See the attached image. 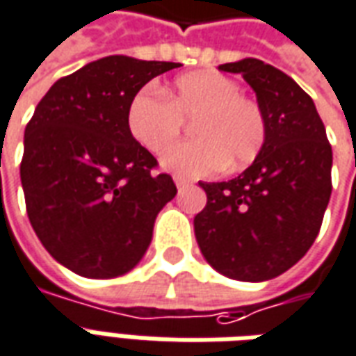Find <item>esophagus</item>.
<instances>
[{"mask_svg":"<svg viewBox=\"0 0 356 356\" xmlns=\"http://www.w3.org/2000/svg\"><path fill=\"white\" fill-rule=\"evenodd\" d=\"M175 185H177V188H183V186L188 185V181H185L183 177H175Z\"/></svg>","mask_w":356,"mask_h":356,"instance_id":"obj_1","label":"esophagus"}]
</instances>
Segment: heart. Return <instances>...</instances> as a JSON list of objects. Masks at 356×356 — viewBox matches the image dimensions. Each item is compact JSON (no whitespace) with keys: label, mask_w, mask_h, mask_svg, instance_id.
Masks as SVG:
<instances>
[{"label":"heart","mask_w":356,"mask_h":356,"mask_svg":"<svg viewBox=\"0 0 356 356\" xmlns=\"http://www.w3.org/2000/svg\"><path fill=\"white\" fill-rule=\"evenodd\" d=\"M237 81L213 71L181 74L165 94L143 88L127 109V127L136 143L161 154L195 119V141L163 154L161 165L183 177H204L218 170L237 171L260 154L266 119L254 100L238 94Z\"/></svg>","instance_id":"obj_1"}]
</instances>
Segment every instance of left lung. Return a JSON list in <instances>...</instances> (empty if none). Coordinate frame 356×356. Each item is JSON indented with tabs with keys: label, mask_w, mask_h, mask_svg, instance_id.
Wrapping results in <instances>:
<instances>
[{
	"label": "left lung",
	"mask_w": 356,
	"mask_h": 356,
	"mask_svg": "<svg viewBox=\"0 0 356 356\" xmlns=\"http://www.w3.org/2000/svg\"><path fill=\"white\" fill-rule=\"evenodd\" d=\"M243 74L266 119V140L238 177L198 183L206 206L195 235L213 270L238 282H266L295 266L314 238L332 195V146L307 92L260 59L223 63Z\"/></svg>",
	"instance_id": "1"
}]
</instances>
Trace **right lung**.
I'll return each instance as SVG.
<instances>
[{"instance_id": "1", "label": "right lung", "mask_w": 356, "mask_h": 356, "mask_svg": "<svg viewBox=\"0 0 356 356\" xmlns=\"http://www.w3.org/2000/svg\"><path fill=\"white\" fill-rule=\"evenodd\" d=\"M179 63L102 57L59 79L24 129L21 183L40 243L83 277L133 270L154 221L177 195L127 127V109L154 76Z\"/></svg>"}]
</instances>
